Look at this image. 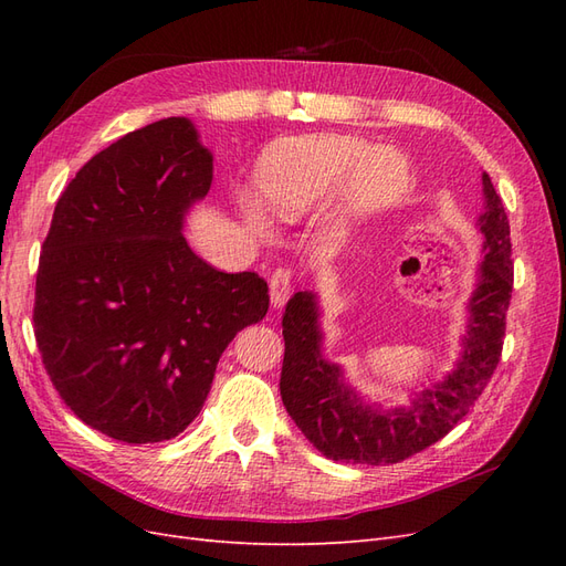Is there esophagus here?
Segmentation results:
<instances>
[{"label": "esophagus", "instance_id": "esophagus-1", "mask_svg": "<svg viewBox=\"0 0 566 566\" xmlns=\"http://www.w3.org/2000/svg\"><path fill=\"white\" fill-rule=\"evenodd\" d=\"M290 285H293V273L290 269H276L269 279V297L273 306H283L287 295H290Z\"/></svg>", "mask_w": 566, "mask_h": 566}]
</instances>
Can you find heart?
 Masks as SVG:
<instances>
[{
    "label": "heart",
    "instance_id": "heart-1",
    "mask_svg": "<svg viewBox=\"0 0 566 566\" xmlns=\"http://www.w3.org/2000/svg\"><path fill=\"white\" fill-rule=\"evenodd\" d=\"M416 175L399 150H375L354 136H300L264 150L256 165V200L265 214L297 221L345 186L347 202L358 212H378L399 205L413 188ZM243 214L256 235L269 231L254 205Z\"/></svg>",
    "mask_w": 566,
    "mask_h": 566
}]
</instances>
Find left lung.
Returning a JSON list of instances; mask_svg holds the SVG:
<instances>
[{
    "label": "left lung",
    "mask_w": 566,
    "mask_h": 566,
    "mask_svg": "<svg viewBox=\"0 0 566 566\" xmlns=\"http://www.w3.org/2000/svg\"><path fill=\"white\" fill-rule=\"evenodd\" d=\"M484 262L468 304V335L453 373L416 394L408 408L387 413L366 406L342 380V370L321 356L316 295L304 290L287 302L283 314L285 356L281 397L302 434L331 460L391 465L432 447L470 413L501 361L505 316L512 297L510 221L491 177L482 175Z\"/></svg>",
    "instance_id": "1"
}]
</instances>
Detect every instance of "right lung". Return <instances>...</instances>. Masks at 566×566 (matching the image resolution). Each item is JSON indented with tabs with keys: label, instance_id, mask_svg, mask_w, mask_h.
Returning a JSON list of instances; mask_svg holds the SVG:
<instances>
[{
	"label": "right lung",
	"instance_id": "1",
	"mask_svg": "<svg viewBox=\"0 0 566 566\" xmlns=\"http://www.w3.org/2000/svg\"><path fill=\"white\" fill-rule=\"evenodd\" d=\"M212 184L186 117L125 134L61 193L35 285V337L59 397L125 443L175 439L208 399L219 356L262 321L269 285L188 248L184 214Z\"/></svg>",
	"mask_w": 566,
	"mask_h": 566
}]
</instances>
